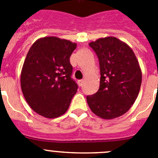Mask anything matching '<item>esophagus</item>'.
Returning <instances> with one entry per match:
<instances>
[{
  "label": "esophagus",
  "instance_id": "1",
  "mask_svg": "<svg viewBox=\"0 0 158 158\" xmlns=\"http://www.w3.org/2000/svg\"><path fill=\"white\" fill-rule=\"evenodd\" d=\"M83 83H84V81L83 80H79L78 81V85L81 87L82 85H83Z\"/></svg>",
  "mask_w": 158,
  "mask_h": 158
}]
</instances>
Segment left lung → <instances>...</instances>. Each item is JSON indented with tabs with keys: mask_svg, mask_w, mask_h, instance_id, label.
I'll return each instance as SVG.
<instances>
[{
	"mask_svg": "<svg viewBox=\"0 0 158 158\" xmlns=\"http://www.w3.org/2000/svg\"><path fill=\"white\" fill-rule=\"evenodd\" d=\"M99 59V90L87 96L95 115L105 119L115 118L127 112L138 97L142 72L131 47L115 37L101 38L89 44Z\"/></svg>",
	"mask_w": 158,
	"mask_h": 158,
	"instance_id": "left-lung-1",
	"label": "left lung"
}]
</instances>
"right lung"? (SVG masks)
I'll return each instance as SVG.
<instances>
[{"mask_svg": "<svg viewBox=\"0 0 158 158\" xmlns=\"http://www.w3.org/2000/svg\"><path fill=\"white\" fill-rule=\"evenodd\" d=\"M76 47V43L52 36L38 40L29 50L20 84L25 100L39 115L57 118L69 108L78 88L69 62Z\"/></svg>", "mask_w": 158, "mask_h": 158, "instance_id": "right-lung-1", "label": "right lung"}]
</instances>
